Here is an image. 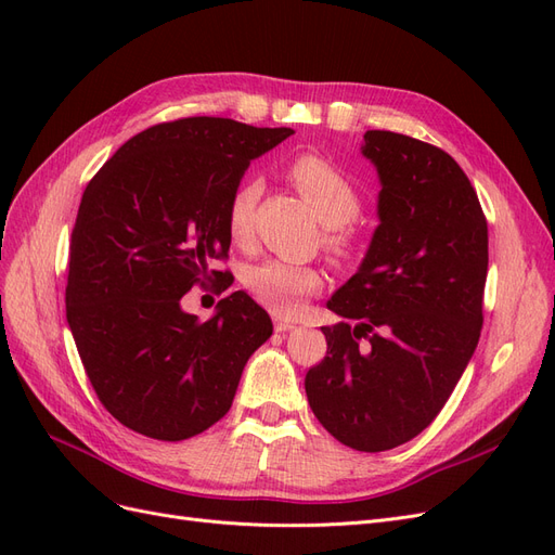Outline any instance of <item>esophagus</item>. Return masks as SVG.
I'll return each mask as SVG.
<instances>
[{
	"label": "esophagus",
	"mask_w": 555,
	"mask_h": 555,
	"mask_svg": "<svg viewBox=\"0 0 555 555\" xmlns=\"http://www.w3.org/2000/svg\"><path fill=\"white\" fill-rule=\"evenodd\" d=\"M273 324H275V331H278V333L292 331V328L296 326L294 319H287V317H278V314H275V319H273Z\"/></svg>",
	"instance_id": "34e87169"
}]
</instances>
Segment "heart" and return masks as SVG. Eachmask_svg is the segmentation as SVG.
<instances>
[{
	"mask_svg": "<svg viewBox=\"0 0 555 555\" xmlns=\"http://www.w3.org/2000/svg\"><path fill=\"white\" fill-rule=\"evenodd\" d=\"M287 176L296 190L308 198L317 217L328 229L324 243L335 257L349 255L354 245V222L361 212V194L354 182L333 164L328 157L317 153H300L287 164ZM261 196V184L255 178L241 180L227 201V231L233 243L245 245L251 238V220ZM245 287L261 306L278 314H296L304 308L306 298L322 289L324 278L312 266L266 259L249 266L245 271Z\"/></svg>",
	"mask_w": 555,
	"mask_h": 555,
	"instance_id": "1",
	"label": "heart"
}]
</instances>
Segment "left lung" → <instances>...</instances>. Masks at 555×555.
Masks as SVG:
<instances>
[{
	"label": "left lung",
	"instance_id": "obj_1",
	"mask_svg": "<svg viewBox=\"0 0 555 555\" xmlns=\"http://www.w3.org/2000/svg\"><path fill=\"white\" fill-rule=\"evenodd\" d=\"M363 155L382 180L371 249L328 310L326 357L306 375L314 416L357 451H386L428 428L473 359L483 324L489 224L442 147L371 129Z\"/></svg>",
	"mask_w": 555,
	"mask_h": 555
}]
</instances>
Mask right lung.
<instances>
[{"instance_id":"obj_1","label":"right lung","mask_w":555,"mask_h":555,"mask_svg":"<svg viewBox=\"0 0 555 555\" xmlns=\"http://www.w3.org/2000/svg\"><path fill=\"white\" fill-rule=\"evenodd\" d=\"M229 117H180L129 139L88 182L69 243L66 322L102 405L145 438L180 442L229 412L247 359L273 333L245 292L210 322L180 298L224 292L227 201L249 162L292 137Z\"/></svg>"}]
</instances>
